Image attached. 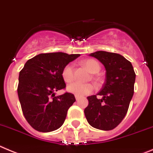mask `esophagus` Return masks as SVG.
Listing matches in <instances>:
<instances>
[{"mask_svg":"<svg viewBox=\"0 0 153 153\" xmlns=\"http://www.w3.org/2000/svg\"><path fill=\"white\" fill-rule=\"evenodd\" d=\"M75 99H76V100H78V99L80 98V97H79V96L76 95V94H75Z\"/></svg>","mask_w":153,"mask_h":153,"instance_id":"34e87169","label":"esophagus"}]
</instances>
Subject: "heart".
Returning <instances> with one entry per match:
<instances>
[{
    "label": "heart",
    "mask_w": 153,
    "mask_h": 153,
    "mask_svg": "<svg viewBox=\"0 0 153 153\" xmlns=\"http://www.w3.org/2000/svg\"><path fill=\"white\" fill-rule=\"evenodd\" d=\"M91 72L92 73H97L100 70V65L96 60L94 59H86L82 62ZM62 77L63 80L67 83H70L74 79V71L72 65L68 64L64 67L62 71ZM94 85L91 83H80L75 82L70 84L67 87V91L70 93L75 94L78 96H84L89 94L94 90Z\"/></svg>",
    "instance_id": "obj_1"
}]
</instances>
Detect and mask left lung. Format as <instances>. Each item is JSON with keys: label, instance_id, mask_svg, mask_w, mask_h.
Wrapping results in <instances>:
<instances>
[{"label": "left lung", "instance_id": "1", "mask_svg": "<svg viewBox=\"0 0 153 153\" xmlns=\"http://www.w3.org/2000/svg\"><path fill=\"white\" fill-rule=\"evenodd\" d=\"M104 65L106 81L96 95L88 97L85 115L89 124L101 130L117 126L127 113L134 93L136 74L131 62L117 53L97 51L91 53ZM97 95L102 97L98 99Z\"/></svg>", "mask_w": 153, "mask_h": 153}]
</instances>
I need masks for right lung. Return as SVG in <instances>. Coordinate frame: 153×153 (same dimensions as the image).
I'll return each mask as SVG.
<instances>
[{"label":"right lung","instance_id":"add662e5","mask_svg":"<svg viewBox=\"0 0 153 153\" xmlns=\"http://www.w3.org/2000/svg\"><path fill=\"white\" fill-rule=\"evenodd\" d=\"M79 54L42 53L29 59L19 75L17 88L23 114L29 124L39 132L47 133L62 126L70 107L75 101L73 94L55 92L65 88L62 71Z\"/></svg>","mask_w":153,"mask_h":153}]
</instances>
